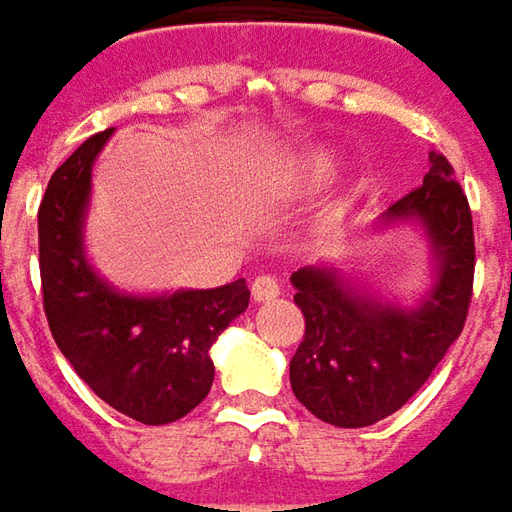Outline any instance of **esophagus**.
Returning <instances> with one entry per match:
<instances>
[{"label":"esophagus","instance_id":"obj_1","mask_svg":"<svg viewBox=\"0 0 512 512\" xmlns=\"http://www.w3.org/2000/svg\"><path fill=\"white\" fill-rule=\"evenodd\" d=\"M280 294V283L274 280L272 274H257L255 280H252V297H255L257 303L260 300H274Z\"/></svg>","mask_w":512,"mask_h":512}]
</instances>
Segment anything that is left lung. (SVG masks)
Returning <instances> with one entry per match:
<instances>
[{
  "label": "left lung",
  "mask_w": 512,
  "mask_h": 512,
  "mask_svg": "<svg viewBox=\"0 0 512 512\" xmlns=\"http://www.w3.org/2000/svg\"><path fill=\"white\" fill-rule=\"evenodd\" d=\"M419 218L439 260V280L419 309L357 294L334 269L291 274L306 334L289 365L294 397L337 428H365L399 411L428 382L462 334L473 297V218L465 189L442 152H431L422 186L399 198L385 221Z\"/></svg>",
  "instance_id": "1"
}]
</instances>
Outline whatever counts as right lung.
Returning a JSON list of instances; mask_svg holds the SVG:
<instances>
[{
  "label": "right lung",
  "mask_w": 512,
  "mask_h": 512,
  "mask_svg": "<svg viewBox=\"0 0 512 512\" xmlns=\"http://www.w3.org/2000/svg\"><path fill=\"white\" fill-rule=\"evenodd\" d=\"M113 130L90 135L53 172L39 206V274L50 334L98 399L144 425L201 405L215 365L209 348L249 306L246 280L221 289L133 297L107 286L81 246L93 161Z\"/></svg>",
  "instance_id": "right-lung-1"
}]
</instances>
